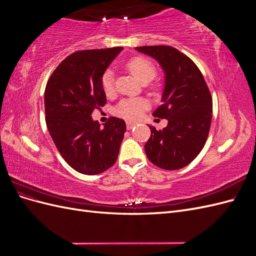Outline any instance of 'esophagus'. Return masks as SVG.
<instances>
[{
	"label": "esophagus",
	"mask_w": 256,
	"mask_h": 256,
	"mask_svg": "<svg viewBox=\"0 0 256 256\" xmlns=\"http://www.w3.org/2000/svg\"><path fill=\"white\" fill-rule=\"evenodd\" d=\"M134 126H136V122H126V127H127L128 130H131Z\"/></svg>",
	"instance_id": "obj_1"
}]
</instances>
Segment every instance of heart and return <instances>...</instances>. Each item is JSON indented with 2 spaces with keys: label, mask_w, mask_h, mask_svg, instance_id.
<instances>
[{
  "label": "heart",
  "mask_w": 256,
  "mask_h": 256,
  "mask_svg": "<svg viewBox=\"0 0 256 256\" xmlns=\"http://www.w3.org/2000/svg\"><path fill=\"white\" fill-rule=\"evenodd\" d=\"M128 70L141 83L152 81L156 74V67L150 60L145 58H134L127 63ZM102 86L106 95H110L114 90V74L112 70H106L102 79ZM146 102L140 99H127L116 106V114L128 120H136L140 118L146 109Z\"/></svg>",
  "instance_id": "obj_1"
}]
</instances>
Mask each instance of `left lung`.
<instances>
[{"label":"left lung","mask_w":256,"mask_h":256,"mask_svg":"<svg viewBox=\"0 0 256 256\" xmlns=\"http://www.w3.org/2000/svg\"><path fill=\"white\" fill-rule=\"evenodd\" d=\"M136 50L156 60L164 72L162 104L152 115L168 120V125L161 130L148 125L146 156L161 168H184L202 150L210 128L212 100L204 76L188 56L170 46Z\"/></svg>","instance_id":"obj_1"}]
</instances>
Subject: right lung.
I'll return each mask as SVG.
<instances>
[{"mask_svg":"<svg viewBox=\"0 0 256 256\" xmlns=\"http://www.w3.org/2000/svg\"><path fill=\"white\" fill-rule=\"evenodd\" d=\"M122 47L84 50L67 56L44 90L46 122L58 150L76 172L95 175L118 159L126 124L111 118L104 128L92 118L106 102L102 76Z\"/></svg>","mask_w":256,"mask_h":256,"instance_id":"right-lung-1","label":"right lung"}]
</instances>
